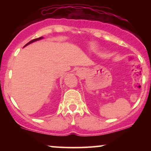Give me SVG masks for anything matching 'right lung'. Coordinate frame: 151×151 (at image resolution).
I'll use <instances>...</instances> for the list:
<instances>
[{"instance_id": "add662e5", "label": "right lung", "mask_w": 151, "mask_h": 151, "mask_svg": "<svg viewBox=\"0 0 151 151\" xmlns=\"http://www.w3.org/2000/svg\"><path fill=\"white\" fill-rule=\"evenodd\" d=\"M42 39H43V37H38V38H36V39H34V40H31V41H30V42H29L28 43H27V44L25 45V46H24V47H25V46H27V45H30V44H31V43H32V42H35V41H37V40H42Z\"/></svg>"}]
</instances>
